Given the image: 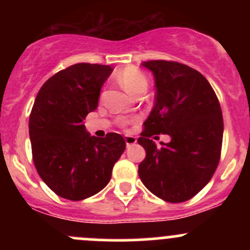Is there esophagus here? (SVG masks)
I'll return each mask as SVG.
<instances>
[{
  "mask_svg": "<svg viewBox=\"0 0 250 250\" xmlns=\"http://www.w3.org/2000/svg\"><path fill=\"white\" fill-rule=\"evenodd\" d=\"M125 145H127V147L130 145H134V144L137 143V138L132 137V135H127V137L125 138Z\"/></svg>",
  "mask_w": 250,
  "mask_h": 250,
  "instance_id": "obj_1",
  "label": "esophagus"
}]
</instances>
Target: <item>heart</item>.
I'll use <instances>...</instances> for the list:
<instances>
[{
	"mask_svg": "<svg viewBox=\"0 0 250 250\" xmlns=\"http://www.w3.org/2000/svg\"><path fill=\"white\" fill-rule=\"evenodd\" d=\"M117 80L121 85L134 97L144 94L147 89V78L134 66H128L121 70L117 74Z\"/></svg>",
	"mask_w": 250,
	"mask_h": 250,
	"instance_id": "heart-1",
	"label": "heart"
}]
</instances>
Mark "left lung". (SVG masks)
Segmentation results:
<instances>
[{
	"label": "left lung",
	"instance_id": "1",
	"mask_svg": "<svg viewBox=\"0 0 250 250\" xmlns=\"http://www.w3.org/2000/svg\"><path fill=\"white\" fill-rule=\"evenodd\" d=\"M155 77V105L138 143L146 157L139 176L161 200L180 203L197 195L219 165L223 113L215 92L197 70L167 60L144 62ZM168 134L169 143L157 148L149 138Z\"/></svg>",
	"mask_w": 250,
	"mask_h": 250
}]
</instances>
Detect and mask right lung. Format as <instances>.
Listing matches in <instances>:
<instances>
[{
	"instance_id": "obj_1",
	"label": "right lung",
	"mask_w": 250,
	"mask_h": 250,
	"mask_svg": "<svg viewBox=\"0 0 250 250\" xmlns=\"http://www.w3.org/2000/svg\"><path fill=\"white\" fill-rule=\"evenodd\" d=\"M111 72L109 65H71L44 82L31 110L35 167L48 188L66 200L81 201L102 191L125 148L122 135L107 133L99 139L83 125L98 107Z\"/></svg>"
}]
</instances>
